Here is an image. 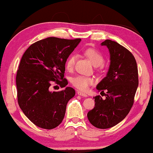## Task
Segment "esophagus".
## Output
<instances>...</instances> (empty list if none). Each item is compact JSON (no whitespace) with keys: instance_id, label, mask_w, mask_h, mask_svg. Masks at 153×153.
<instances>
[{"instance_id":"esophagus-1","label":"esophagus","mask_w":153,"mask_h":153,"mask_svg":"<svg viewBox=\"0 0 153 153\" xmlns=\"http://www.w3.org/2000/svg\"><path fill=\"white\" fill-rule=\"evenodd\" d=\"M77 93H78V95L83 96V97H87L88 96V95L86 94H85V93H83V92H81V91H78V92Z\"/></svg>"}]
</instances>
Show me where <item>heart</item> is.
Returning a JSON list of instances; mask_svg holds the SVG:
<instances>
[{
  "label": "heart",
  "instance_id": "heart-1",
  "mask_svg": "<svg viewBox=\"0 0 153 153\" xmlns=\"http://www.w3.org/2000/svg\"><path fill=\"white\" fill-rule=\"evenodd\" d=\"M84 54L89 58V59L95 66H99L103 64L104 58L102 54L94 48H87L84 50ZM77 56L75 54H71L65 61V68L68 71H72L74 68ZM71 83L73 86L79 90L85 91L88 89L90 85L94 83V79L91 77L78 75L72 78Z\"/></svg>",
  "mask_w": 153,
  "mask_h": 153
}]
</instances>
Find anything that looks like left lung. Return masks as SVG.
<instances>
[{
	"mask_svg": "<svg viewBox=\"0 0 153 153\" xmlns=\"http://www.w3.org/2000/svg\"><path fill=\"white\" fill-rule=\"evenodd\" d=\"M110 52V67L106 76L96 88L104 95L94 97L95 107L87 117L94 127L108 129L117 125L127 117L134 103L139 84L137 62L132 54L125 47L110 39L101 43Z\"/></svg>",
	"mask_w": 153,
	"mask_h": 153,
	"instance_id": "left-lung-1",
	"label": "left lung"
}]
</instances>
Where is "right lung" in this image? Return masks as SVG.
<instances>
[{
	"label": "right lung",
	"instance_id": "obj_1",
	"mask_svg": "<svg viewBox=\"0 0 153 153\" xmlns=\"http://www.w3.org/2000/svg\"><path fill=\"white\" fill-rule=\"evenodd\" d=\"M81 41L48 37L32 44L23 54L16 82L19 107L33 124L52 129L64 119L67 103L75 96L73 88L50 91L52 83L68 85L64 78L65 61Z\"/></svg>",
	"mask_w": 153,
	"mask_h": 153
}]
</instances>
